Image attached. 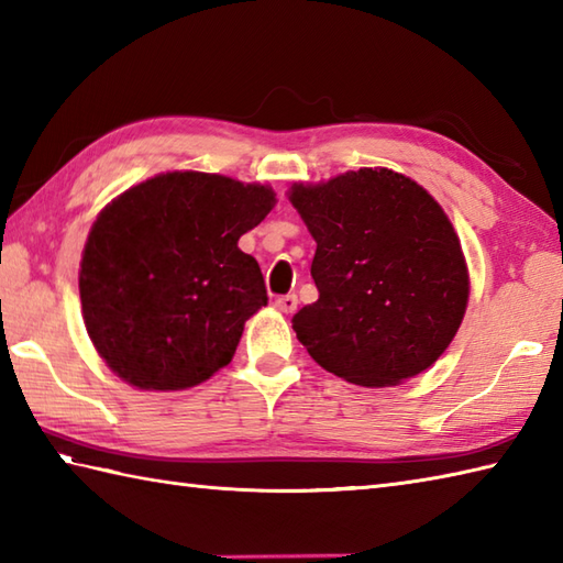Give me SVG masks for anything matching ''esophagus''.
<instances>
[{
	"label": "esophagus",
	"mask_w": 563,
	"mask_h": 563,
	"mask_svg": "<svg viewBox=\"0 0 563 563\" xmlns=\"http://www.w3.org/2000/svg\"><path fill=\"white\" fill-rule=\"evenodd\" d=\"M274 306H277L282 313H294L298 306V298H296V294H286V296H279L277 301H274Z\"/></svg>",
	"instance_id": "34e87169"
}]
</instances>
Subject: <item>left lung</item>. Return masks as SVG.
<instances>
[{"instance_id":"8db88e82","label":"left lung","mask_w":563,"mask_h":563,"mask_svg":"<svg viewBox=\"0 0 563 563\" xmlns=\"http://www.w3.org/2000/svg\"><path fill=\"white\" fill-rule=\"evenodd\" d=\"M289 202L318 247V301L294 330L324 371L364 387L397 385L433 366L465 318L470 274L443 207L390 168H358Z\"/></svg>"}]
</instances>
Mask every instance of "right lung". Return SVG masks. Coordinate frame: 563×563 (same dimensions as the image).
Returning a JSON list of instances; mask_svg holds the SVG:
<instances>
[{
  "instance_id": "1",
  "label": "right lung",
  "mask_w": 563,
  "mask_h": 563,
  "mask_svg": "<svg viewBox=\"0 0 563 563\" xmlns=\"http://www.w3.org/2000/svg\"><path fill=\"white\" fill-rule=\"evenodd\" d=\"M277 205L269 185L158 173L103 207L81 253L86 332L136 390L173 393L231 364L245 320L267 306L239 239Z\"/></svg>"
}]
</instances>
